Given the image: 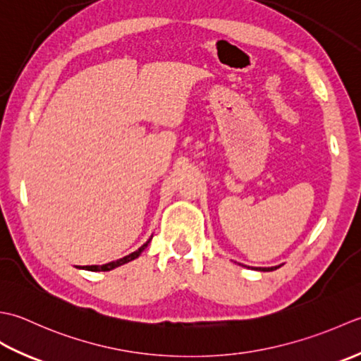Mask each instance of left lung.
Returning <instances> with one entry per match:
<instances>
[{
	"mask_svg": "<svg viewBox=\"0 0 361 361\" xmlns=\"http://www.w3.org/2000/svg\"><path fill=\"white\" fill-rule=\"evenodd\" d=\"M279 267H273V268H259L260 271H274V269H277Z\"/></svg>",
	"mask_w": 361,
	"mask_h": 361,
	"instance_id": "8db88e82",
	"label": "left lung"
}]
</instances>
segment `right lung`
<instances>
[{
  "instance_id": "1",
  "label": "right lung",
  "mask_w": 361,
  "mask_h": 361,
  "mask_svg": "<svg viewBox=\"0 0 361 361\" xmlns=\"http://www.w3.org/2000/svg\"><path fill=\"white\" fill-rule=\"evenodd\" d=\"M151 240H152V237H151L148 241H146L142 247H138L135 252H132V254H129V255H126V257H123V259H118V260L110 262V263H106V264H101V267H98V264H92V267H82V269H87V271H110V269H114V268H118V267H121V264H124V263L135 260L137 257L145 251L146 246L149 245Z\"/></svg>"
}]
</instances>
